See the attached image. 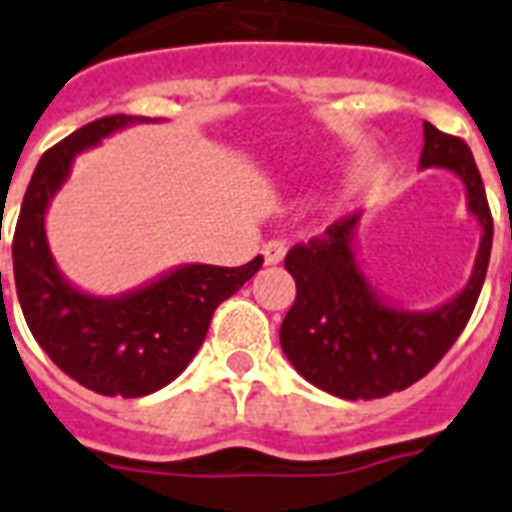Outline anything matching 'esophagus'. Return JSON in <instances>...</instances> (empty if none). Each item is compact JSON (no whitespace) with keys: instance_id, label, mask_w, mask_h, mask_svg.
Listing matches in <instances>:
<instances>
[{"instance_id":"obj_1","label":"esophagus","mask_w":512,"mask_h":512,"mask_svg":"<svg viewBox=\"0 0 512 512\" xmlns=\"http://www.w3.org/2000/svg\"><path fill=\"white\" fill-rule=\"evenodd\" d=\"M284 257H286V244L284 242H265L263 244L265 265L284 263Z\"/></svg>"}]
</instances>
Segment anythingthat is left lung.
Instances as JSON below:
<instances>
[{"label": "left lung", "instance_id": "1", "mask_svg": "<svg viewBox=\"0 0 512 512\" xmlns=\"http://www.w3.org/2000/svg\"><path fill=\"white\" fill-rule=\"evenodd\" d=\"M418 168L460 178L468 215L481 228L471 276L455 297L410 310L378 292L357 255L363 213L344 215L323 239L297 244L284 260L297 297L281 323V350L305 381L342 400H378L421 381L455 344L484 286L494 226L471 149L423 123Z\"/></svg>", "mask_w": 512, "mask_h": 512}]
</instances>
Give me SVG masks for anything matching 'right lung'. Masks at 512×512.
<instances>
[{
  "label": "right lung",
  "instance_id": "right-lung-1",
  "mask_svg": "<svg viewBox=\"0 0 512 512\" xmlns=\"http://www.w3.org/2000/svg\"><path fill=\"white\" fill-rule=\"evenodd\" d=\"M139 123L160 118L110 115L44 152L12 239L15 289L33 339L60 371L107 397H147L181 376L205 342L215 307L263 265V257L242 268L184 263L115 297L83 292L65 278L49 249V205L78 155Z\"/></svg>",
  "mask_w": 512,
  "mask_h": 512
}]
</instances>
